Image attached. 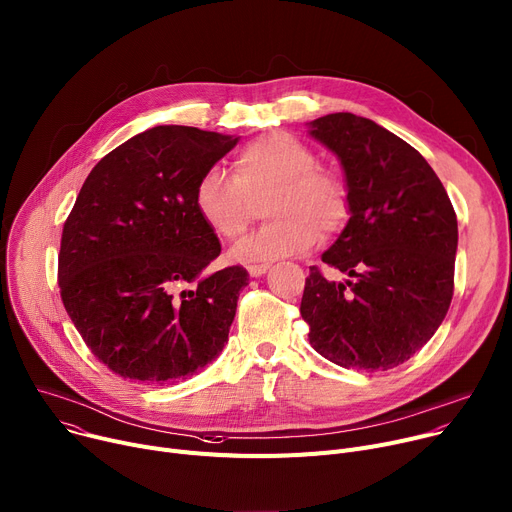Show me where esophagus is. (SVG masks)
<instances>
[{
	"mask_svg": "<svg viewBox=\"0 0 512 512\" xmlns=\"http://www.w3.org/2000/svg\"><path fill=\"white\" fill-rule=\"evenodd\" d=\"M268 270H270V264H250L248 266L250 277H262V274H266Z\"/></svg>",
	"mask_w": 512,
	"mask_h": 512,
	"instance_id": "34e87169",
	"label": "esophagus"
}]
</instances>
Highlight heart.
Instances as JSON below:
<instances>
[{
    "label": "heart",
    "mask_w": 512,
    "mask_h": 512,
    "mask_svg": "<svg viewBox=\"0 0 512 512\" xmlns=\"http://www.w3.org/2000/svg\"><path fill=\"white\" fill-rule=\"evenodd\" d=\"M318 157L291 133H268L246 143L233 160V176L211 170L194 188V207L221 240H235L266 199L272 217L231 250L235 260H274L309 250L338 233L348 217L344 180L318 166Z\"/></svg>",
    "instance_id": "b5f03b06"
}]
</instances>
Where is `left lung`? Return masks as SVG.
<instances>
[{"label":"left lung","mask_w":512,"mask_h":512,"mask_svg":"<svg viewBox=\"0 0 512 512\" xmlns=\"http://www.w3.org/2000/svg\"><path fill=\"white\" fill-rule=\"evenodd\" d=\"M311 137L344 168L350 219L309 268L301 318L309 344L344 369L387 371L437 332L453 299L457 215L439 176L398 135L350 112L320 116Z\"/></svg>","instance_id":"8db88e82"}]
</instances>
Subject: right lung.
I'll return each mask as SVG.
<instances>
[{
    "mask_svg": "<svg viewBox=\"0 0 512 512\" xmlns=\"http://www.w3.org/2000/svg\"><path fill=\"white\" fill-rule=\"evenodd\" d=\"M235 143L196 127H153L104 155L77 194L61 235L59 289L112 373L174 383L223 350L248 270H207L221 244L194 207V188Z\"/></svg>",
    "mask_w": 512,
    "mask_h": 512,
    "instance_id": "add662e5",
    "label": "right lung"
}]
</instances>
